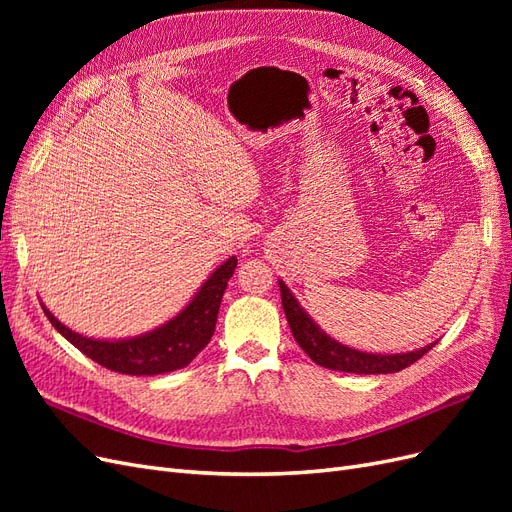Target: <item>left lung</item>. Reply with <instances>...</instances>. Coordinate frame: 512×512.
I'll return each instance as SVG.
<instances>
[{
	"instance_id": "left-lung-1",
	"label": "left lung",
	"mask_w": 512,
	"mask_h": 512,
	"mask_svg": "<svg viewBox=\"0 0 512 512\" xmlns=\"http://www.w3.org/2000/svg\"><path fill=\"white\" fill-rule=\"evenodd\" d=\"M280 292L284 314L288 318L294 339H297V344L305 350L309 359L320 367L346 371V374H393V371H401L416 363L423 354L436 346V342H433L421 350L406 354H369L348 348L318 329V324L309 318V314H305V309L292 297V292L286 288L284 282H280Z\"/></svg>"
}]
</instances>
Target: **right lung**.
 <instances>
[{"label":"right lung","instance_id":"obj_1","mask_svg":"<svg viewBox=\"0 0 512 512\" xmlns=\"http://www.w3.org/2000/svg\"><path fill=\"white\" fill-rule=\"evenodd\" d=\"M235 267L237 256H230L224 265L211 273L209 280L179 316L168 320L156 331L132 339H119V342L83 337L64 327L44 305L42 309L53 327L98 365L128 376L166 374V371L190 365L194 356L209 344L215 322H218L224 290L232 273H235Z\"/></svg>","mask_w":512,"mask_h":512}]
</instances>
